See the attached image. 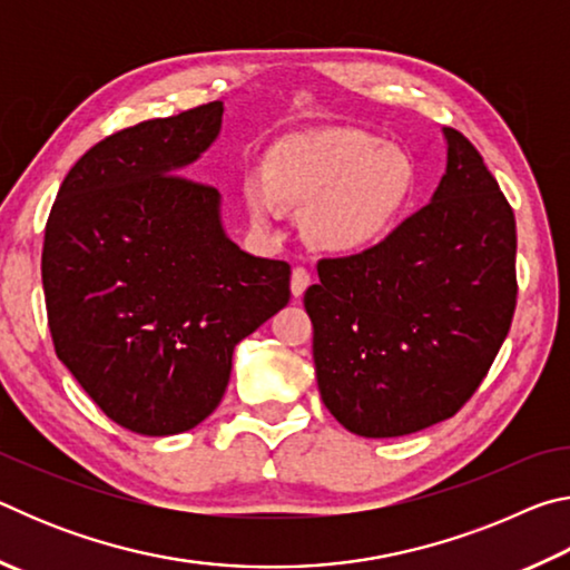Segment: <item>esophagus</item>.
Here are the masks:
<instances>
[{
	"instance_id": "obj_1",
	"label": "esophagus",
	"mask_w": 570,
	"mask_h": 570,
	"mask_svg": "<svg viewBox=\"0 0 570 570\" xmlns=\"http://www.w3.org/2000/svg\"><path fill=\"white\" fill-rule=\"evenodd\" d=\"M308 284H312V274H308L304 266H296L294 272H292V294H294L296 298L304 296Z\"/></svg>"
}]
</instances>
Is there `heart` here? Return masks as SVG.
<instances>
[{"mask_svg":"<svg viewBox=\"0 0 570 570\" xmlns=\"http://www.w3.org/2000/svg\"><path fill=\"white\" fill-rule=\"evenodd\" d=\"M417 173L402 150L370 132L324 128L278 140L264 160V183L248 180L244 200L258 226L282 206L306 208L304 230L326 254H360L390 234L407 208Z\"/></svg>","mask_w":570,"mask_h":570,"instance_id":"heart-1","label":"heart"}]
</instances>
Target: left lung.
I'll list each match as a JSON object with an SVG mask.
<instances>
[{
    "label": "left lung",
    "instance_id": "8db88e82",
    "mask_svg": "<svg viewBox=\"0 0 570 570\" xmlns=\"http://www.w3.org/2000/svg\"><path fill=\"white\" fill-rule=\"evenodd\" d=\"M445 138L430 204L377 246L322 258L304 294L322 400L354 435L402 438L452 417L513 322V208L465 135Z\"/></svg>",
    "mask_w": 570,
    "mask_h": 570
}]
</instances>
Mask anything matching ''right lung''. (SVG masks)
Segmentation results:
<instances>
[{
    "mask_svg": "<svg viewBox=\"0 0 570 570\" xmlns=\"http://www.w3.org/2000/svg\"><path fill=\"white\" fill-rule=\"evenodd\" d=\"M224 102L108 135L62 180L45 228L52 344L92 402L138 435L204 422L234 346L284 308L292 266L240 250L214 186L178 176L220 130Z\"/></svg>",
    "mask_w": 570,
    "mask_h": 570,
    "instance_id": "add662e5",
    "label": "right lung"
}]
</instances>
